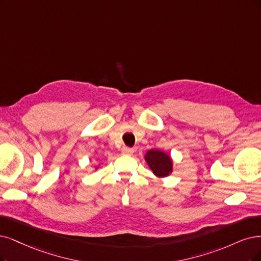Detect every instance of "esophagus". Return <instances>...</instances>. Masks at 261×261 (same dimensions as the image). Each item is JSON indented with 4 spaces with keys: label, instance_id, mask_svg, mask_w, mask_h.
<instances>
[{
    "label": "esophagus",
    "instance_id": "1",
    "mask_svg": "<svg viewBox=\"0 0 261 261\" xmlns=\"http://www.w3.org/2000/svg\"><path fill=\"white\" fill-rule=\"evenodd\" d=\"M134 149L131 148V147H123L121 149V152L123 153V155H131V153H133Z\"/></svg>",
    "mask_w": 261,
    "mask_h": 261
}]
</instances>
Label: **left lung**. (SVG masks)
I'll list each match as a JSON object with an SVG mask.
<instances>
[{
	"instance_id": "1",
	"label": "left lung",
	"mask_w": 261,
	"mask_h": 261,
	"mask_svg": "<svg viewBox=\"0 0 261 261\" xmlns=\"http://www.w3.org/2000/svg\"><path fill=\"white\" fill-rule=\"evenodd\" d=\"M149 168L152 170L153 174L159 177L168 176L172 171V160L167 153L157 149H150L145 155Z\"/></svg>"
}]
</instances>
